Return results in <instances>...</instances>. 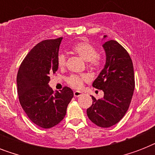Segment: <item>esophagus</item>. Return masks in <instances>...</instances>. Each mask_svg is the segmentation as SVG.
Masks as SVG:
<instances>
[{"mask_svg": "<svg viewBox=\"0 0 155 155\" xmlns=\"http://www.w3.org/2000/svg\"><path fill=\"white\" fill-rule=\"evenodd\" d=\"M81 95H83V93L81 92H79V91H75V92H74V97H80Z\"/></svg>", "mask_w": 155, "mask_h": 155, "instance_id": "obj_1", "label": "esophagus"}]
</instances>
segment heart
Listing matches in <instances>:
<instances>
[{
    "label": "heart",
    "instance_id": "1",
    "mask_svg": "<svg viewBox=\"0 0 155 155\" xmlns=\"http://www.w3.org/2000/svg\"><path fill=\"white\" fill-rule=\"evenodd\" d=\"M73 51L86 62H88V67L92 69L99 68L101 65V58L97 54L96 47L87 42H80L75 44L72 47ZM67 58L64 54H59L58 56V65L63 68L66 66ZM89 80L87 75H71L67 79V83L71 87L75 89H80L85 82Z\"/></svg>",
    "mask_w": 155,
    "mask_h": 155
}]
</instances>
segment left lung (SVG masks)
Returning <instances> with one entry per match:
<instances>
[{
    "mask_svg": "<svg viewBox=\"0 0 155 155\" xmlns=\"http://www.w3.org/2000/svg\"><path fill=\"white\" fill-rule=\"evenodd\" d=\"M103 47L105 65L92 86L102 90L104 97L97 100L92 96V104L87 109V115L100 127L108 128L119 122L127 112L135 81L132 59L127 51L114 40L104 42Z\"/></svg>",
    "mask_w": 155,
    "mask_h": 155,
    "instance_id": "left-lung-1",
    "label": "left lung"
}]
</instances>
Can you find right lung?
Returning a JSON list of instances; mask_svg holds the SVG:
<instances>
[{"mask_svg":"<svg viewBox=\"0 0 155 155\" xmlns=\"http://www.w3.org/2000/svg\"><path fill=\"white\" fill-rule=\"evenodd\" d=\"M63 38L38 43L21 63L17 76L19 101L35 125L50 129L66 115L74 93L70 87L54 92L48 83L50 75L58 68V56Z\"/></svg>","mask_w":155,"mask_h":155,"instance_id":"right-lung-1","label":"right lung"}]
</instances>
